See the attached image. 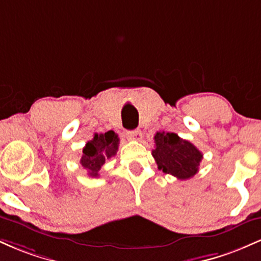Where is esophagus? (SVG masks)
Segmentation results:
<instances>
[{
	"mask_svg": "<svg viewBox=\"0 0 261 261\" xmlns=\"http://www.w3.org/2000/svg\"><path fill=\"white\" fill-rule=\"evenodd\" d=\"M126 139L133 140V141H140L142 139V133L140 130H134V131H127L126 133Z\"/></svg>",
	"mask_w": 261,
	"mask_h": 261,
	"instance_id": "34e87169",
	"label": "esophagus"
}]
</instances>
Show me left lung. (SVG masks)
Returning a JSON list of instances; mask_svg holds the SVG:
<instances>
[{
    "label": "left lung",
    "instance_id": "left-lung-1",
    "mask_svg": "<svg viewBox=\"0 0 261 261\" xmlns=\"http://www.w3.org/2000/svg\"><path fill=\"white\" fill-rule=\"evenodd\" d=\"M154 143L152 155L163 173L185 180L199 172L202 153L191 142L174 133L160 131L154 135Z\"/></svg>",
    "mask_w": 261,
    "mask_h": 261
}]
</instances>
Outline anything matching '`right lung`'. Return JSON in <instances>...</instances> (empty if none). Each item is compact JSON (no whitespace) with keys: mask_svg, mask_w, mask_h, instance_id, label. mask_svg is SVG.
I'll use <instances>...</instances> for the list:
<instances>
[{"mask_svg":"<svg viewBox=\"0 0 261 261\" xmlns=\"http://www.w3.org/2000/svg\"><path fill=\"white\" fill-rule=\"evenodd\" d=\"M119 147V137L114 131H108L104 134H94V137L86 143L83 148L81 164L87 169L89 176L97 178L99 176L101 166L107 160L116 154Z\"/></svg>","mask_w":261,"mask_h":261,"instance_id":"add662e5","label":"right lung"}]
</instances>
